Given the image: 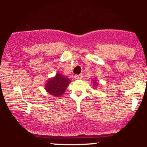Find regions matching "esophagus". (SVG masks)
<instances>
[{
	"mask_svg": "<svg viewBox=\"0 0 147 147\" xmlns=\"http://www.w3.org/2000/svg\"><path fill=\"white\" fill-rule=\"evenodd\" d=\"M75 78L76 79H82V75H75Z\"/></svg>",
	"mask_w": 147,
	"mask_h": 147,
	"instance_id": "esophagus-1",
	"label": "esophagus"
}]
</instances>
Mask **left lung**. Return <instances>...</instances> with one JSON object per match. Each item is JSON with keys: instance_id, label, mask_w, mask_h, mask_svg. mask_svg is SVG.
<instances>
[{"instance_id": "8db88e82", "label": "left lung", "mask_w": 147, "mask_h": 147, "mask_svg": "<svg viewBox=\"0 0 147 147\" xmlns=\"http://www.w3.org/2000/svg\"><path fill=\"white\" fill-rule=\"evenodd\" d=\"M92 84H93V86H92L93 88H96L99 86V82H97V80H96L95 79H92Z\"/></svg>"}]
</instances>
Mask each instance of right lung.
Instances as JSON below:
<instances>
[{
	"label": "right lung",
	"mask_w": 147,
	"mask_h": 147,
	"mask_svg": "<svg viewBox=\"0 0 147 147\" xmlns=\"http://www.w3.org/2000/svg\"><path fill=\"white\" fill-rule=\"evenodd\" d=\"M70 82L71 80L68 77L62 75L59 72H57L56 75L47 81L45 89L50 95L59 97L63 95Z\"/></svg>",
	"instance_id": "obj_1"
}]
</instances>
